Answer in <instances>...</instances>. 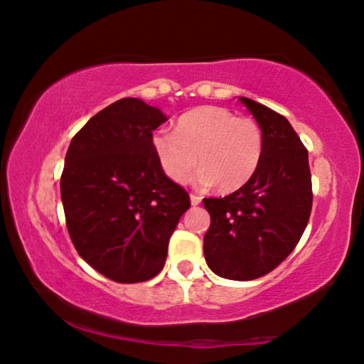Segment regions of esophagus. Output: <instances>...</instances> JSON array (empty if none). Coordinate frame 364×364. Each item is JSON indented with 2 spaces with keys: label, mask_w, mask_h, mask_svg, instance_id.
Masks as SVG:
<instances>
[{
  "label": "esophagus",
  "mask_w": 364,
  "mask_h": 364,
  "mask_svg": "<svg viewBox=\"0 0 364 364\" xmlns=\"http://www.w3.org/2000/svg\"><path fill=\"white\" fill-rule=\"evenodd\" d=\"M200 200H203V198H200V196L191 194V204H193V205H199Z\"/></svg>",
  "instance_id": "esophagus-1"
}]
</instances>
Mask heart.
<instances>
[{
	"label": "heart",
	"mask_w": 364,
	"mask_h": 364,
	"mask_svg": "<svg viewBox=\"0 0 364 364\" xmlns=\"http://www.w3.org/2000/svg\"><path fill=\"white\" fill-rule=\"evenodd\" d=\"M152 151L161 171L173 183H188L198 164V184H215L217 191L232 193L257 170L264 136L255 119L236 117L228 108L205 105L178 118L175 134L155 132Z\"/></svg>",
	"instance_id": "1"
}]
</instances>
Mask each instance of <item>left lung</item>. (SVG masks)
I'll list each match as a JSON object with an SVG mask.
<instances>
[{
  "instance_id": "8db88e82",
  "label": "left lung",
  "mask_w": 364,
  "mask_h": 364,
  "mask_svg": "<svg viewBox=\"0 0 364 364\" xmlns=\"http://www.w3.org/2000/svg\"><path fill=\"white\" fill-rule=\"evenodd\" d=\"M240 100L262 129V159L235 193L203 200L210 213L204 256L223 279L255 280L295 250L311 215L313 184L308 151L288 119L246 97Z\"/></svg>"
}]
</instances>
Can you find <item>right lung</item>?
Wrapping results in <instances>:
<instances>
[{"mask_svg": "<svg viewBox=\"0 0 364 364\" xmlns=\"http://www.w3.org/2000/svg\"><path fill=\"white\" fill-rule=\"evenodd\" d=\"M166 117L121 99L73 137L61 173L66 227L79 256L118 284H139L165 265L189 194L157 164L152 132Z\"/></svg>", "mask_w": 364, "mask_h": 364, "instance_id": "obj_1", "label": "right lung"}]
</instances>
